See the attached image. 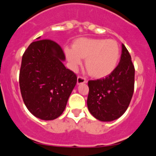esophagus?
<instances>
[{"mask_svg": "<svg viewBox=\"0 0 156 156\" xmlns=\"http://www.w3.org/2000/svg\"><path fill=\"white\" fill-rule=\"evenodd\" d=\"M86 82H87V80H86L85 78L82 77V76H78V77H77V84L86 83Z\"/></svg>", "mask_w": 156, "mask_h": 156, "instance_id": "obj_1", "label": "esophagus"}]
</instances>
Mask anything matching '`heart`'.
I'll use <instances>...</instances> for the list:
<instances>
[{
    "label": "heart",
    "instance_id": "1",
    "mask_svg": "<svg viewBox=\"0 0 156 156\" xmlns=\"http://www.w3.org/2000/svg\"><path fill=\"white\" fill-rule=\"evenodd\" d=\"M66 58L73 69L85 59V67L90 76L107 77L116 69L120 59V48L116 40L81 37L73 43V48L65 49Z\"/></svg>",
    "mask_w": 156,
    "mask_h": 156
}]
</instances>
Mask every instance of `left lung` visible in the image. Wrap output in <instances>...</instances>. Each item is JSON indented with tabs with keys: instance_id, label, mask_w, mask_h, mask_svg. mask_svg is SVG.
I'll list each match as a JSON object with an SVG mask.
<instances>
[{
	"instance_id": "1",
	"label": "left lung",
	"mask_w": 156,
	"mask_h": 156,
	"mask_svg": "<svg viewBox=\"0 0 156 156\" xmlns=\"http://www.w3.org/2000/svg\"><path fill=\"white\" fill-rule=\"evenodd\" d=\"M116 69L107 77L88 82V110L101 122L122 116L131 101L134 87V67L124 44Z\"/></svg>"
}]
</instances>
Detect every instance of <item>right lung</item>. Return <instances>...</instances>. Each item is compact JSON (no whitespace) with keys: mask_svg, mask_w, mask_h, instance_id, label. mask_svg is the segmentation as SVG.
I'll list each match as a JSON object with an SVG mask.
<instances>
[{"mask_svg":"<svg viewBox=\"0 0 156 156\" xmlns=\"http://www.w3.org/2000/svg\"><path fill=\"white\" fill-rule=\"evenodd\" d=\"M61 46L51 40L32 42L23 54L19 86L25 105L34 116L53 120L60 116L76 83V74L63 65Z\"/></svg>","mask_w":156,"mask_h":156,"instance_id":"right-lung-1","label":"right lung"}]
</instances>
